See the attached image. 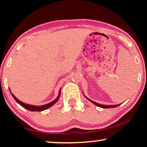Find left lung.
Instances as JSON below:
<instances>
[{
  "instance_id": "1",
  "label": "left lung",
  "mask_w": 147,
  "mask_h": 147,
  "mask_svg": "<svg viewBox=\"0 0 147 147\" xmlns=\"http://www.w3.org/2000/svg\"><path fill=\"white\" fill-rule=\"evenodd\" d=\"M82 93H83V94H84V96H85V98H86L87 99H88V100L90 101L91 102L94 104V105H96V106L100 107V108H116V107H117V106H119V105H121V104H116V105H102V104H98V103H97V102H94V101H93V100H90V99L88 98L87 97V96L85 95V94H84L83 91H82Z\"/></svg>"
}]
</instances>
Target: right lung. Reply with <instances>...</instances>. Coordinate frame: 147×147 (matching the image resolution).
<instances>
[{"instance_id":"obj_1","label":"right lung","mask_w":147,"mask_h":147,"mask_svg":"<svg viewBox=\"0 0 147 147\" xmlns=\"http://www.w3.org/2000/svg\"><path fill=\"white\" fill-rule=\"evenodd\" d=\"M9 91H10V93L11 94L12 96H13V98L16 100L17 102L19 104H20V105H21L22 107H23V108H24L26 109H28V110H29V111H41L45 110V109H48L49 108H51V106H53L54 104L56 103L57 102H58L59 97H60V94H61V88H60L59 89V91L58 93V96H57V98L55 99V100H54L53 101L51 102L46 104H44V105H42V106H35V105H31V104H26L24 102H23L21 100H19L18 98H17L16 97V96H15L13 94H12L10 89L9 88Z\"/></svg>"}]
</instances>
